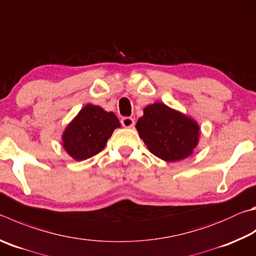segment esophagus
I'll return each mask as SVG.
<instances>
[{
  "label": "esophagus",
  "instance_id": "obj_1",
  "mask_svg": "<svg viewBox=\"0 0 256 256\" xmlns=\"http://www.w3.org/2000/svg\"><path fill=\"white\" fill-rule=\"evenodd\" d=\"M120 124H122L124 128H133L134 120L132 118H130V116H124V118L120 120Z\"/></svg>",
  "mask_w": 256,
  "mask_h": 256
}]
</instances>
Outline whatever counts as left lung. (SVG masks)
<instances>
[{
    "label": "left lung",
    "mask_w": 256,
    "mask_h": 256,
    "mask_svg": "<svg viewBox=\"0 0 256 256\" xmlns=\"http://www.w3.org/2000/svg\"><path fill=\"white\" fill-rule=\"evenodd\" d=\"M136 130L150 152L168 162L189 156L198 143L197 123L162 103L144 108Z\"/></svg>",
    "instance_id": "left-lung-1"
}]
</instances>
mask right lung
Listing matches in <instances>:
<instances>
[{"label": "right lung", "mask_w": 256, "mask_h": 256, "mask_svg": "<svg viewBox=\"0 0 256 256\" xmlns=\"http://www.w3.org/2000/svg\"><path fill=\"white\" fill-rule=\"evenodd\" d=\"M120 126L114 113L88 104L67 126L62 146L75 160H86L103 150L114 130Z\"/></svg>", "instance_id": "1"}]
</instances>
